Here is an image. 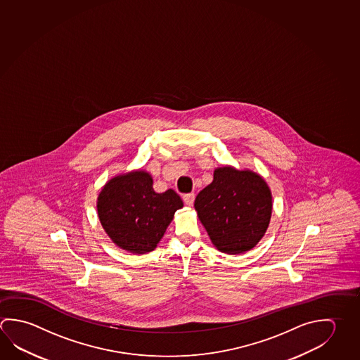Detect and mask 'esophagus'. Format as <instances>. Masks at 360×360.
Wrapping results in <instances>:
<instances>
[{"mask_svg": "<svg viewBox=\"0 0 360 360\" xmlns=\"http://www.w3.org/2000/svg\"><path fill=\"white\" fill-rule=\"evenodd\" d=\"M183 201L187 206H192L195 202V193H187V195H183Z\"/></svg>", "mask_w": 360, "mask_h": 360, "instance_id": "1", "label": "esophagus"}]
</instances>
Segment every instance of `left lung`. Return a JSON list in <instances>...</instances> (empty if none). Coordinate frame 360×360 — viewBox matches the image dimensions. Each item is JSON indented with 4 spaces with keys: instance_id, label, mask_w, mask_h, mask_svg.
Instances as JSON below:
<instances>
[{
    "instance_id": "left-lung-1",
    "label": "left lung",
    "mask_w": 360,
    "mask_h": 360,
    "mask_svg": "<svg viewBox=\"0 0 360 360\" xmlns=\"http://www.w3.org/2000/svg\"><path fill=\"white\" fill-rule=\"evenodd\" d=\"M195 208L214 248L238 255L252 250L269 226L271 188L255 172L222 165L195 197Z\"/></svg>"
}]
</instances>
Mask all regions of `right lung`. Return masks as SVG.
Listing matches in <instances>:
<instances>
[{
  "mask_svg": "<svg viewBox=\"0 0 360 360\" xmlns=\"http://www.w3.org/2000/svg\"><path fill=\"white\" fill-rule=\"evenodd\" d=\"M183 207L181 197L168 189L157 193L144 169L111 178L97 197V214L108 238L133 254L153 252Z\"/></svg>",
  "mask_w": 360,
  "mask_h": 360,
  "instance_id": "obj_1",
  "label": "right lung"
}]
</instances>
